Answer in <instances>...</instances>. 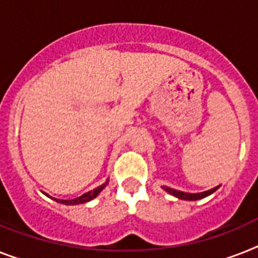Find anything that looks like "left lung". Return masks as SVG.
I'll return each mask as SVG.
<instances>
[{
  "label": "left lung",
  "instance_id": "left-lung-1",
  "mask_svg": "<svg viewBox=\"0 0 258 258\" xmlns=\"http://www.w3.org/2000/svg\"><path fill=\"white\" fill-rule=\"evenodd\" d=\"M218 187L211 188V190L208 191H203V192H198V194L183 192V191L174 190V188H170V187H166V186H163V190H165L166 192H169L170 195H172V197L178 198V199H182V201H199V199H203V198L208 197V195H211L212 192H215V191L218 190Z\"/></svg>",
  "mask_w": 258,
  "mask_h": 258
}]
</instances>
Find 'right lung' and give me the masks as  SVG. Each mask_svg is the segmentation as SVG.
Returning <instances> with one entry per match:
<instances>
[{
    "instance_id": "add662e5",
    "label": "right lung",
    "mask_w": 258,
    "mask_h": 258,
    "mask_svg": "<svg viewBox=\"0 0 258 258\" xmlns=\"http://www.w3.org/2000/svg\"><path fill=\"white\" fill-rule=\"evenodd\" d=\"M108 182H109V179H106L105 183H103L101 186L99 187H96V188H93V190L88 191V192L86 194H83L82 197H79V198H75V199H72V201H59V199H55V201L59 203L60 202L61 204H66V206H76V204H83V203H87V202L89 201H92V199H95L97 195H99L101 191L105 188V186L108 184Z\"/></svg>"
}]
</instances>
